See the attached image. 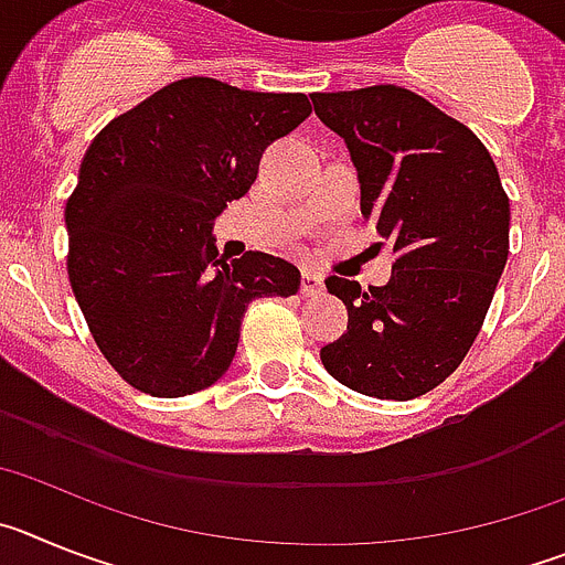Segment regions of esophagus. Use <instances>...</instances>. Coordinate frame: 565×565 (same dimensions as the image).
I'll use <instances>...</instances> for the list:
<instances>
[{"label": "esophagus", "mask_w": 565, "mask_h": 565, "mask_svg": "<svg viewBox=\"0 0 565 565\" xmlns=\"http://www.w3.org/2000/svg\"><path fill=\"white\" fill-rule=\"evenodd\" d=\"M322 288H326V282H322V274L306 268V271H302V286H299L302 297H319V294H322Z\"/></svg>", "instance_id": "obj_1"}]
</instances>
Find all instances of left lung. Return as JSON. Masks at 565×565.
<instances>
[{"label": "left lung", "instance_id": "8db88e82", "mask_svg": "<svg viewBox=\"0 0 565 565\" xmlns=\"http://www.w3.org/2000/svg\"><path fill=\"white\" fill-rule=\"evenodd\" d=\"M362 183V214L393 243V279L328 277L348 333L322 348L337 382L376 398L424 396L463 362L509 254V198L476 132L396 84L313 93Z\"/></svg>", "mask_w": 565, "mask_h": 565}]
</instances>
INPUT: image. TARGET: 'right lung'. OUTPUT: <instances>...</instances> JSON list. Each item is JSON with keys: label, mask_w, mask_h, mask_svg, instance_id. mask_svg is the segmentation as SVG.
Listing matches in <instances>:
<instances>
[{"label": "right lung", "mask_w": 565, "mask_h": 565, "mask_svg": "<svg viewBox=\"0 0 565 565\" xmlns=\"http://www.w3.org/2000/svg\"><path fill=\"white\" fill-rule=\"evenodd\" d=\"M308 115L306 93L192 76L93 138L64 209L67 274L98 351L135 391L212 387L254 299L299 291L288 259L217 257L212 221L252 189L263 149Z\"/></svg>", "instance_id": "obj_1"}]
</instances>
